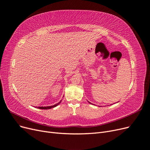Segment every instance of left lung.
<instances>
[{
  "label": "left lung",
  "mask_w": 150,
  "mask_h": 150,
  "mask_svg": "<svg viewBox=\"0 0 150 150\" xmlns=\"http://www.w3.org/2000/svg\"><path fill=\"white\" fill-rule=\"evenodd\" d=\"M88 103H90V104H92V103H90V102H89V101H88Z\"/></svg>",
  "instance_id": "left-lung-1"
}]
</instances>
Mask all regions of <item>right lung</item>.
Instances as JSON below:
<instances>
[{
    "instance_id": "add662e5",
    "label": "right lung",
    "mask_w": 150,
    "mask_h": 150,
    "mask_svg": "<svg viewBox=\"0 0 150 150\" xmlns=\"http://www.w3.org/2000/svg\"><path fill=\"white\" fill-rule=\"evenodd\" d=\"M62 101V100H61ZM61 101H60V102H59L58 103L55 104L54 105H53V106H46V107H38V109H51V108H54L55 107H56L57 106H58V105L61 103Z\"/></svg>"
}]
</instances>
